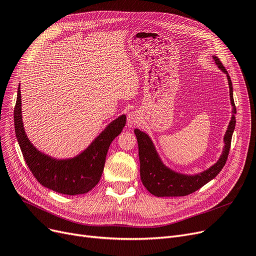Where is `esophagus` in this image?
Returning <instances> with one entry per match:
<instances>
[{
	"label": "esophagus",
	"instance_id": "34e87169",
	"mask_svg": "<svg viewBox=\"0 0 256 256\" xmlns=\"http://www.w3.org/2000/svg\"><path fill=\"white\" fill-rule=\"evenodd\" d=\"M140 121V114L138 110H132L128 114V126H132Z\"/></svg>",
	"mask_w": 256,
	"mask_h": 256
}]
</instances>
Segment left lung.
Here are the masks:
<instances>
[{
	"instance_id": "obj_1",
	"label": "left lung",
	"mask_w": 256,
	"mask_h": 256,
	"mask_svg": "<svg viewBox=\"0 0 256 256\" xmlns=\"http://www.w3.org/2000/svg\"><path fill=\"white\" fill-rule=\"evenodd\" d=\"M212 58L218 66V68L222 72H224L227 76L230 102L232 106L231 120L229 122L223 139V152H222L218 160L214 165H211L209 168L192 174H182L166 166L159 156L152 138L146 132L136 128L134 132L137 137L139 148L141 181L144 187L156 196H184L190 194L200 190V188L207 184L209 181L214 179L226 163L230 150L232 134L236 128V108L234 100H233V88L230 76L223 64L218 58V56L214 55Z\"/></svg>"
}]
</instances>
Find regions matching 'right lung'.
<instances>
[{
	"instance_id": "obj_1",
	"label": "right lung",
	"mask_w": 256,
	"mask_h": 256,
	"mask_svg": "<svg viewBox=\"0 0 256 256\" xmlns=\"http://www.w3.org/2000/svg\"><path fill=\"white\" fill-rule=\"evenodd\" d=\"M16 136L23 157L36 179L49 190L62 194L76 196L90 192L99 182L104 172L106 157L112 141L124 130L126 116L118 118L104 128L86 150L75 157L53 158L42 152L30 142L22 116L20 88H18L14 108Z\"/></svg>"
}]
</instances>
